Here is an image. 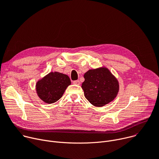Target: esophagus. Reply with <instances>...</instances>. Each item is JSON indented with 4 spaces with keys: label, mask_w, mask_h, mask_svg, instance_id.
<instances>
[{
    "label": "esophagus",
    "mask_w": 159,
    "mask_h": 159,
    "mask_svg": "<svg viewBox=\"0 0 159 159\" xmlns=\"http://www.w3.org/2000/svg\"><path fill=\"white\" fill-rule=\"evenodd\" d=\"M73 83L74 84H77V85H80V82L79 80H75V81L73 82Z\"/></svg>",
    "instance_id": "obj_1"
}]
</instances>
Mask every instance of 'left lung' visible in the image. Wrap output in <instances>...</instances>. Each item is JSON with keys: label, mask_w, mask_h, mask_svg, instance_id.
<instances>
[{"label": "left lung", "mask_w": 159, "mask_h": 159, "mask_svg": "<svg viewBox=\"0 0 159 159\" xmlns=\"http://www.w3.org/2000/svg\"><path fill=\"white\" fill-rule=\"evenodd\" d=\"M84 77L85 80L82 88L84 96L94 106L103 107L117 97L120 89L118 80L107 67L89 70Z\"/></svg>", "instance_id": "1"}]
</instances>
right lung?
I'll use <instances>...</instances> for the list:
<instances>
[{
  "instance_id": "1",
  "label": "right lung",
  "mask_w": 159,
  "mask_h": 159,
  "mask_svg": "<svg viewBox=\"0 0 159 159\" xmlns=\"http://www.w3.org/2000/svg\"><path fill=\"white\" fill-rule=\"evenodd\" d=\"M70 84L71 80L66 74L51 71L37 81L36 91L42 101L46 103H53L62 97Z\"/></svg>"
}]
</instances>
